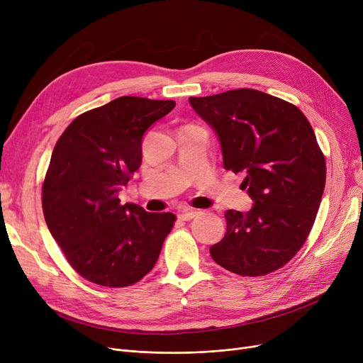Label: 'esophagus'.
Returning a JSON list of instances; mask_svg holds the SVG:
<instances>
[{
	"instance_id": "esophagus-1",
	"label": "esophagus",
	"mask_w": 363,
	"mask_h": 363,
	"mask_svg": "<svg viewBox=\"0 0 363 363\" xmlns=\"http://www.w3.org/2000/svg\"><path fill=\"white\" fill-rule=\"evenodd\" d=\"M200 212L199 211H194V208H185L184 212H181L178 216L181 220H191L194 219Z\"/></svg>"
}]
</instances>
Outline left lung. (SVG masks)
<instances>
[{"label": "left lung", "instance_id": "obj_1", "mask_svg": "<svg viewBox=\"0 0 363 363\" xmlns=\"http://www.w3.org/2000/svg\"><path fill=\"white\" fill-rule=\"evenodd\" d=\"M218 133L223 166L244 172L252 211H226V234L212 259L241 277L268 275L301 249L325 188V156L301 110L266 92L240 88L189 97Z\"/></svg>", "mask_w": 363, "mask_h": 363}]
</instances>
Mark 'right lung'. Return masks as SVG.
Here are the masks:
<instances>
[{"label":"right lung","instance_id":"1","mask_svg":"<svg viewBox=\"0 0 363 363\" xmlns=\"http://www.w3.org/2000/svg\"><path fill=\"white\" fill-rule=\"evenodd\" d=\"M174 107V100L119 97L79 114L52 150L44 218L72 268L89 282L129 287L155 268L177 216L121 204L116 193L141 166L144 132Z\"/></svg>","mask_w":363,"mask_h":363}]
</instances>
